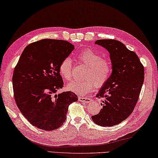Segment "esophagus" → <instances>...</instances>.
Masks as SVG:
<instances>
[{"label":"esophagus","instance_id":"esophagus-1","mask_svg":"<svg viewBox=\"0 0 158 158\" xmlns=\"http://www.w3.org/2000/svg\"><path fill=\"white\" fill-rule=\"evenodd\" d=\"M78 100L80 102H83V103H88L91 102V99L89 97H78Z\"/></svg>","mask_w":158,"mask_h":158}]
</instances>
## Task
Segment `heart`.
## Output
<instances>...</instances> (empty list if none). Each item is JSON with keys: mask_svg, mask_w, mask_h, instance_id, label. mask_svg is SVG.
I'll return each instance as SVG.
<instances>
[{"mask_svg": "<svg viewBox=\"0 0 158 158\" xmlns=\"http://www.w3.org/2000/svg\"><path fill=\"white\" fill-rule=\"evenodd\" d=\"M80 61L87 66L85 72V79L74 80L67 85L69 91L78 95H83L90 92L96 87L104 85L109 78L111 73V64L106 59L89 49H85L77 55ZM60 76L66 81L72 77V62L69 57L64 59L59 66Z\"/></svg>", "mask_w": 158, "mask_h": 158, "instance_id": "b5f03b06", "label": "heart"}]
</instances>
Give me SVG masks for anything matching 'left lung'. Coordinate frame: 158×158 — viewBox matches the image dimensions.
Here are the masks:
<instances>
[{
	"label": "left lung",
	"mask_w": 158,
	"mask_h": 158,
	"mask_svg": "<svg viewBox=\"0 0 158 158\" xmlns=\"http://www.w3.org/2000/svg\"><path fill=\"white\" fill-rule=\"evenodd\" d=\"M95 44L109 52L112 73L97 94L102 99V108L92 119L98 125L111 127L122 123L132 113L143 83L144 68L136 54L120 41L102 39Z\"/></svg>",
	"instance_id": "left-lung-1"
}]
</instances>
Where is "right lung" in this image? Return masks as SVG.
<instances>
[{
  "mask_svg": "<svg viewBox=\"0 0 158 158\" xmlns=\"http://www.w3.org/2000/svg\"><path fill=\"white\" fill-rule=\"evenodd\" d=\"M73 50L68 41L40 40L26 47L15 66V102L22 115L38 129L52 131L60 127L69 105L78 100L72 92L56 94L64 85L59 64Z\"/></svg>",
  "mask_w": 158,
  "mask_h": 158,
  "instance_id": "obj_1",
  "label": "right lung"
}]
</instances>
